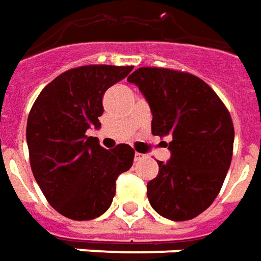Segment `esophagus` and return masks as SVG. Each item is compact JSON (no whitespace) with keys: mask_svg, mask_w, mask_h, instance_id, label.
Segmentation results:
<instances>
[{"mask_svg":"<svg viewBox=\"0 0 261 261\" xmlns=\"http://www.w3.org/2000/svg\"><path fill=\"white\" fill-rule=\"evenodd\" d=\"M145 158V154H142V153H135V161H141V159H143Z\"/></svg>","mask_w":261,"mask_h":261,"instance_id":"34e87169","label":"esophagus"}]
</instances>
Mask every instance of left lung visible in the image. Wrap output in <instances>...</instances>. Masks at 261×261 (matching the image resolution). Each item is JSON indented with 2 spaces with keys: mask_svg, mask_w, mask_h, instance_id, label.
Masks as SVG:
<instances>
[{
  "mask_svg": "<svg viewBox=\"0 0 261 261\" xmlns=\"http://www.w3.org/2000/svg\"><path fill=\"white\" fill-rule=\"evenodd\" d=\"M148 100L152 134L169 136L170 161L158 162L148 183L150 206L183 222L199 216L219 195L230 168L234 127L227 108L204 81L168 68H139L127 76Z\"/></svg>",
  "mask_w": 261,
  "mask_h": 261,
  "instance_id": "obj_1",
  "label": "left lung"
}]
</instances>
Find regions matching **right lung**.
<instances>
[{"label": "right lung", "mask_w": 261, "mask_h": 261, "mask_svg": "<svg viewBox=\"0 0 261 261\" xmlns=\"http://www.w3.org/2000/svg\"><path fill=\"white\" fill-rule=\"evenodd\" d=\"M134 66L85 65L49 82L27 122V143L35 180L48 203L72 220H92L113 200L116 179L130 169L135 150L126 143L107 150L86 130L100 126L102 98Z\"/></svg>", "instance_id": "1"}]
</instances>
